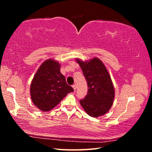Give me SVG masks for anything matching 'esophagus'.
Segmentation results:
<instances>
[{"label": "esophagus", "instance_id": "34e87169", "mask_svg": "<svg viewBox=\"0 0 152 152\" xmlns=\"http://www.w3.org/2000/svg\"><path fill=\"white\" fill-rule=\"evenodd\" d=\"M72 88H73V89H74V90H76V84L72 85Z\"/></svg>", "mask_w": 152, "mask_h": 152}]
</instances>
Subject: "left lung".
<instances>
[{
    "label": "left lung",
    "instance_id": "1",
    "mask_svg": "<svg viewBox=\"0 0 152 152\" xmlns=\"http://www.w3.org/2000/svg\"><path fill=\"white\" fill-rule=\"evenodd\" d=\"M88 82V94L80 101L83 110L90 116L97 118L105 114L113 104L114 88L107 69L98 58L89 62L76 59Z\"/></svg>",
    "mask_w": 152,
    "mask_h": 152
}]
</instances>
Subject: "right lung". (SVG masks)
Masks as SVG:
<instances>
[{"instance_id":"1","label":"right lung","mask_w":152,"mask_h":152,"mask_svg":"<svg viewBox=\"0 0 152 152\" xmlns=\"http://www.w3.org/2000/svg\"><path fill=\"white\" fill-rule=\"evenodd\" d=\"M32 101L41 110L50 111L68 93L74 91L60 72L59 63L48 59L41 64L31 84Z\"/></svg>"}]
</instances>
